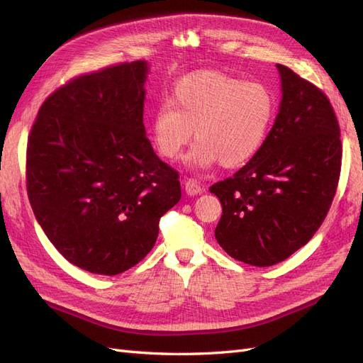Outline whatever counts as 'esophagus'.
<instances>
[{
    "label": "esophagus",
    "mask_w": 363,
    "mask_h": 363,
    "mask_svg": "<svg viewBox=\"0 0 363 363\" xmlns=\"http://www.w3.org/2000/svg\"><path fill=\"white\" fill-rule=\"evenodd\" d=\"M183 186H184L186 192H188L189 195H199V194L204 192L203 186L196 180H194V179H184L183 180Z\"/></svg>",
    "instance_id": "34e87169"
}]
</instances>
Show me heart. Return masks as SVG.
Listing matches in <instances>:
<instances>
[{
    "mask_svg": "<svg viewBox=\"0 0 363 363\" xmlns=\"http://www.w3.org/2000/svg\"><path fill=\"white\" fill-rule=\"evenodd\" d=\"M274 113L276 100L263 83L219 71H196L182 77L169 100L157 104L151 136L163 157L177 159L195 128L199 142L186 159L189 167L221 163L235 168L260 150Z\"/></svg>",
    "mask_w": 363,
    "mask_h": 363,
    "instance_id": "b5f03b06",
    "label": "heart"
}]
</instances>
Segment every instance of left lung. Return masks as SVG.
Masks as SVG:
<instances>
[{
    "mask_svg": "<svg viewBox=\"0 0 363 363\" xmlns=\"http://www.w3.org/2000/svg\"><path fill=\"white\" fill-rule=\"evenodd\" d=\"M277 68L283 98L269 135L233 177L211 186L223 206L218 244L255 267L276 265L309 242L332 206L342 163L330 100L291 68Z\"/></svg>",
    "mask_w": 363,
    "mask_h": 363,
    "instance_id": "8db88e82",
    "label": "left lung"
}]
</instances>
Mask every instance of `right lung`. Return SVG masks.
Listing matches in <instances>:
<instances>
[{
    "instance_id": "add662e5",
    "label": "right lung",
    "mask_w": 363,
    "mask_h": 363,
    "mask_svg": "<svg viewBox=\"0 0 363 363\" xmlns=\"http://www.w3.org/2000/svg\"><path fill=\"white\" fill-rule=\"evenodd\" d=\"M144 60L77 75L42 103L27 142L33 212L72 265L116 276L155 247L180 175L145 135Z\"/></svg>"
}]
</instances>
